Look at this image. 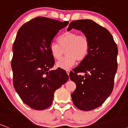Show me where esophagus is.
I'll use <instances>...</instances> for the list:
<instances>
[{
  "instance_id": "esophagus-1",
  "label": "esophagus",
  "mask_w": 128,
  "mask_h": 128,
  "mask_svg": "<svg viewBox=\"0 0 128 128\" xmlns=\"http://www.w3.org/2000/svg\"><path fill=\"white\" fill-rule=\"evenodd\" d=\"M66 72H67L68 75H69L70 74V70H66Z\"/></svg>"
}]
</instances>
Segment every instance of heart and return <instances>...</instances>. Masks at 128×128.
Returning <instances> with one entry per match:
<instances>
[{
	"instance_id": "1",
	"label": "heart",
	"mask_w": 128,
	"mask_h": 128,
	"mask_svg": "<svg viewBox=\"0 0 128 128\" xmlns=\"http://www.w3.org/2000/svg\"><path fill=\"white\" fill-rule=\"evenodd\" d=\"M58 43L52 42L50 45V50L52 57L59 60L66 51L67 54L57 62L58 67L67 69L72 67L76 60L81 61L86 58L90 50V42L85 35H79L76 32H68L61 35Z\"/></svg>"
}]
</instances>
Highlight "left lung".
Segmentation results:
<instances>
[{"instance_id": "8db88e82", "label": "left lung", "mask_w": 128, "mask_h": 128, "mask_svg": "<svg viewBox=\"0 0 128 128\" xmlns=\"http://www.w3.org/2000/svg\"><path fill=\"white\" fill-rule=\"evenodd\" d=\"M72 28L81 30L88 37L90 50L86 58L70 72L76 86L71 96L79 110H91L101 106L112 93L118 50L110 32L93 20L72 21L67 30ZM82 72L84 76L79 74Z\"/></svg>"}]
</instances>
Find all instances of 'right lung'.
Segmentation results:
<instances>
[{
	"mask_svg": "<svg viewBox=\"0 0 128 128\" xmlns=\"http://www.w3.org/2000/svg\"><path fill=\"white\" fill-rule=\"evenodd\" d=\"M68 24L37 17L24 24L17 34L11 62L13 86L22 101L35 110L48 108L54 92L69 78L61 68L51 70L55 60L50 50L52 39Z\"/></svg>",
	"mask_w": 128,
	"mask_h": 128,
	"instance_id": "1",
	"label": "right lung"
}]
</instances>
